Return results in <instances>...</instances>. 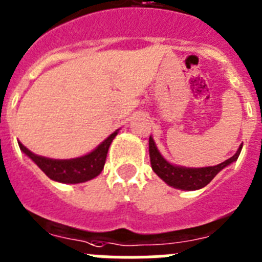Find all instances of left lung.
<instances>
[{
    "label": "left lung",
    "instance_id": "8db88e82",
    "mask_svg": "<svg viewBox=\"0 0 262 262\" xmlns=\"http://www.w3.org/2000/svg\"><path fill=\"white\" fill-rule=\"evenodd\" d=\"M242 147L243 145H240L237 151L232 157L228 158L227 160H225L222 163L216 164V166L193 168V167H183L169 163L168 160L164 159L163 155L159 152L154 142V138L151 136L148 138V154H150V163H151L152 171L164 183L168 184L169 187L181 190H197L204 188L223 168L236 162L240 155V151H242Z\"/></svg>",
    "mask_w": 262,
    "mask_h": 262
}]
</instances>
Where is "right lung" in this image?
<instances>
[{
    "instance_id": "1",
    "label": "right lung",
    "mask_w": 262,
    "mask_h": 262,
    "mask_svg": "<svg viewBox=\"0 0 262 262\" xmlns=\"http://www.w3.org/2000/svg\"><path fill=\"white\" fill-rule=\"evenodd\" d=\"M117 133L119 129L108 136L93 151L73 159H52V158L40 157L30 151L20 142H18V145L23 154L27 155L51 180L63 184H79L93 180L94 178L100 175V172L104 168L108 148Z\"/></svg>"
}]
</instances>
